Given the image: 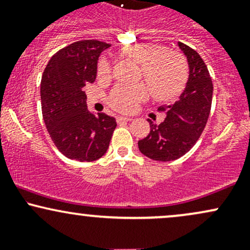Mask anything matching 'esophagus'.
I'll use <instances>...</instances> for the list:
<instances>
[{"mask_svg":"<svg viewBox=\"0 0 250 250\" xmlns=\"http://www.w3.org/2000/svg\"><path fill=\"white\" fill-rule=\"evenodd\" d=\"M133 117L130 116H119L117 117V122H130L133 121Z\"/></svg>","mask_w":250,"mask_h":250,"instance_id":"1","label":"esophagus"}]
</instances>
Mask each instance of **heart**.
Wrapping results in <instances>:
<instances>
[{
  "label": "heart",
  "instance_id": "b5f03b06",
  "mask_svg": "<svg viewBox=\"0 0 250 250\" xmlns=\"http://www.w3.org/2000/svg\"><path fill=\"white\" fill-rule=\"evenodd\" d=\"M122 54L141 65V76L160 101H170L179 96L188 80V65L185 57L176 51L155 43H134L122 49ZM97 75H110V64L100 60ZM149 89L145 84L117 85L109 95V104L119 111H131L139 102L145 101Z\"/></svg>",
  "mask_w": 250,
  "mask_h": 250
}]
</instances>
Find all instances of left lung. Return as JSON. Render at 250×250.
<instances>
[{"label": "left lung", "instance_id": "1", "mask_svg": "<svg viewBox=\"0 0 250 250\" xmlns=\"http://www.w3.org/2000/svg\"><path fill=\"white\" fill-rule=\"evenodd\" d=\"M187 57L189 76L179 100L173 104L161 105L165 121L156 125L148 119L150 133L140 140V151L155 161H173L188 153L202 134L210 113L213 82L206 63L194 49L177 43Z\"/></svg>", "mask_w": 250, "mask_h": 250}]
</instances>
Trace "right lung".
<instances>
[{
  "label": "right lung",
  "mask_w": 250,
  "mask_h": 250,
  "mask_svg": "<svg viewBox=\"0 0 250 250\" xmlns=\"http://www.w3.org/2000/svg\"><path fill=\"white\" fill-rule=\"evenodd\" d=\"M108 43L85 40L71 43L54 55L43 71L41 105L51 140L65 157L91 162L108 150L116 121L88 110L85 84L96 79L100 54Z\"/></svg>",
  "instance_id": "obj_1"
}]
</instances>
